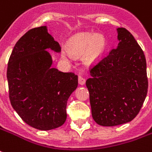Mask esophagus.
Instances as JSON below:
<instances>
[{"label":"esophagus","mask_w":152,"mask_h":152,"mask_svg":"<svg viewBox=\"0 0 152 152\" xmlns=\"http://www.w3.org/2000/svg\"><path fill=\"white\" fill-rule=\"evenodd\" d=\"M78 83H79L80 86H83L84 84L86 83V79H85L82 76H78Z\"/></svg>","instance_id":"esophagus-1"}]
</instances>
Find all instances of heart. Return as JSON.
I'll return each instance as SVG.
<instances>
[{
	"instance_id": "1",
	"label": "heart",
	"mask_w": 152,
	"mask_h": 152,
	"mask_svg": "<svg viewBox=\"0 0 152 152\" xmlns=\"http://www.w3.org/2000/svg\"><path fill=\"white\" fill-rule=\"evenodd\" d=\"M104 49V39L94 34L81 33L76 34L70 39L67 44V49L63 48L61 51V58L69 61L72 55L80 56L86 51V61L92 62L98 59Z\"/></svg>"
}]
</instances>
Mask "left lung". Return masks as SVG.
<instances>
[{
    "label": "left lung",
    "mask_w": 152,
    "mask_h": 152,
    "mask_svg": "<svg viewBox=\"0 0 152 152\" xmlns=\"http://www.w3.org/2000/svg\"><path fill=\"white\" fill-rule=\"evenodd\" d=\"M119 43L90 69L86 87L91 113L101 126L132 121L139 113L148 89L146 61L142 49L125 28H118Z\"/></svg>",
    "instance_id": "left-lung-1"
}]
</instances>
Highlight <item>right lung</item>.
Returning <instances> with one entry per match:
<instances>
[{
	"label": "right lung",
	"mask_w": 152,
	"mask_h": 152,
	"mask_svg": "<svg viewBox=\"0 0 152 152\" xmlns=\"http://www.w3.org/2000/svg\"><path fill=\"white\" fill-rule=\"evenodd\" d=\"M47 49L61 52L47 26L32 28L18 40L10 57L7 80L10 104L24 122L48 131L66 119V103L78 86V76L52 67Z\"/></svg>",
	"instance_id": "add662e5"
}]
</instances>
